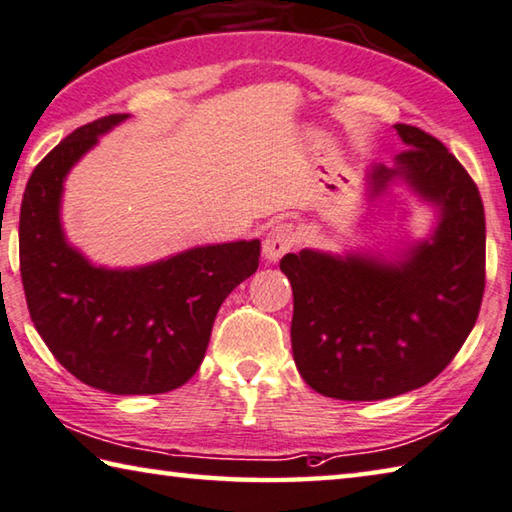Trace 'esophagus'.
<instances>
[{"instance_id": "obj_1", "label": "esophagus", "mask_w": 512, "mask_h": 512, "mask_svg": "<svg viewBox=\"0 0 512 512\" xmlns=\"http://www.w3.org/2000/svg\"><path fill=\"white\" fill-rule=\"evenodd\" d=\"M294 245H297V231H294L292 224L288 222L276 224V227H272L263 240L265 261L276 263L283 254H288Z\"/></svg>"}]
</instances>
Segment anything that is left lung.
<instances>
[{
	"label": "left lung",
	"instance_id": "8db88e82",
	"mask_svg": "<svg viewBox=\"0 0 512 512\" xmlns=\"http://www.w3.org/2000/svg\"><path fill=\"white\" fill-rule=\"evenodd\" d=\"M407 150L371 166L369 191L402 179L438 206L432 238L398 261L315 249L281 258L294 294L292 355L321 396L384 400L425 387L461 351L486 288V218L477 184L450 150L396 123Z\"/></svg>",
	"mask_w": 512,
	"mask_h": 512
}]
</instances>
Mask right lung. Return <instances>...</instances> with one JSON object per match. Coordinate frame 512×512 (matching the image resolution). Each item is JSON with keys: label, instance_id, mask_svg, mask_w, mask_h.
<instances>
[{"label": "right lung", "instance_id": "right-lung-1", "mask_svg": "<svg viewBox=\"0 0 512 512\" xmlns=\"http://www.w3.org/2000/svg\"><path fill=\"white\" fill-rule=\"evenodd\" d=\"M110 114L62 139L29 177L20 209V272L31 321L53 357L116 396L166 393L200 369L222 301L258 270L261 240L182 251L134 270L96 267L60 224L62 184Z\"/></svg>", "mask_w": 512, "mask_h": 512}]
</instances>
